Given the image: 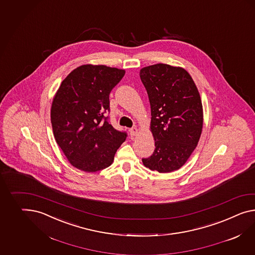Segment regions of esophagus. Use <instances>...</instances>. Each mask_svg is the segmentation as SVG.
<instances>
[{
  "mask_svg": "<svg viewBox=\"0 0 255 255\" xmlns=\"http://www.w3.org/2000/svg\"><path fill=\"white\" fill-rule=\"evenodd\" d=\"M129 132H130L131 137H135V136H137V133H138V129L137 128H132L129 129Z\"/></svg>",
  "mask_w": 255,
  "mask_h": 255,
  "instance_id": "34e87169",
  "label": "esophagus"
}]
</instances>
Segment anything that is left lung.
Returning a JSON list of instances; mask_svg holds the SVG:
<instances>
[{"instance_id":"8db88e82","label":"left lung","mask_w":255,"mask_h":255,"mask_svg":"<svg viewBox=\"0 0 255 255\" xmlns=\"http://www.w3.org/2000/svg\"><path fill=\"white\" fill-rule=\"evenodd\" d=\"M150 101V130L155 143L152 155L142 159L150 170H178L195 150L203 131V104L196 85L180 66L156 64L140 69Z\"/></svg>"}]
</instances>
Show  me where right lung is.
Segmentation results:
<instances>
[{"label":"right lung","mask_w":255,"mask_h":255,"mask_svg":"<svg viewBox=\"0 0 255 255\" xmlns=\"http://www.w3.org/2000/svg\"><path fill=\"white\" fill-rule=\"evenodd\" d=\"M125 73L104 65H82L62 81L52 99L53 136L74 167L89 173L105 169L126 140L127 134L104 116L110 110L109 94Z\"/></svg>","instance_id":"obj_1"}]
</instances>
